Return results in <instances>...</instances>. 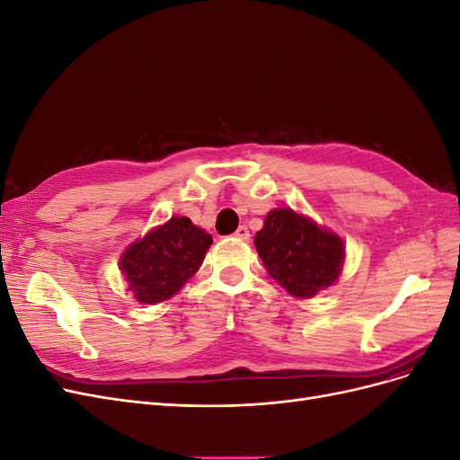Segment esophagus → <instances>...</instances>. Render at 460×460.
<instances>
[{"mask_svg": "<svg viewBox=\"0 0 460 460\" xmlns=\"http://www.w3.org/2000/svg\"><path fill=\"white\" fill-rule=\"evenodd\" d=\"M234 235H235V238H238V240H242V242H247V240H249V230H247L245 225H242L238 230L234 232Z\"/></svg>", "mask_w": 460, "mask_h": 460, "instance_id": "34e87169", "label": "esophagus"}]
</instances>
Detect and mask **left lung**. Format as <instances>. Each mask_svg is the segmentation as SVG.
<instances>
[{
	"mask_svg": "<svg viewBox=\"0 0 460 460\" xmlns=\"http://www.w3.org/2000/svg\"><path fill=\"white\" fill-rule=\"evenodd\" d=\"M257 253L274 280L296 297H313L338 280L345 247L291 208H276L255 234Z\"/></svg>",
	"mask_w": 460,
	"mask_h": 460,
	"instance_id": "1",
	"label": "left lung"
}]
</instances>
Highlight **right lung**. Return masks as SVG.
<instances>
[{"mask_svg":"<svg viewBox=\"0 0 460 460\" xmlns=\"http://www.w3.org/2000/svg\"><path fill=\"white\" fill-rule=\"evenodd\" d=\"M211 243V235L188 217H172L124 252L120 269L128 289L147 305L169 299L198 272Z\"/></svg>","mask_w":460,"mask_h":460,"instance_id":"obj_1","label":"right lung"}]
</instances>
